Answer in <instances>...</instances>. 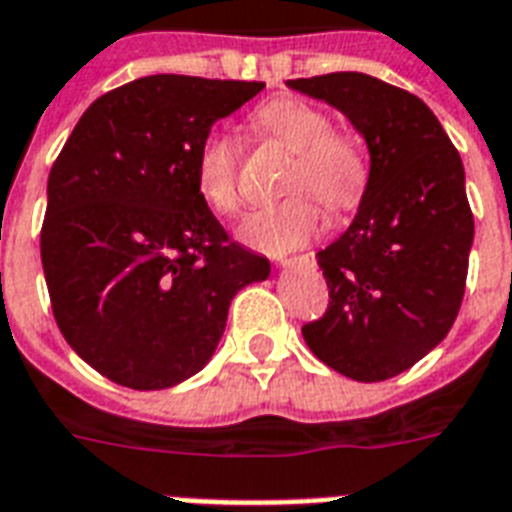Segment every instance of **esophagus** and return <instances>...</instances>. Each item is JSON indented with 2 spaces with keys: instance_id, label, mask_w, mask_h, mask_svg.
<instances>
[{
  "instance_id": "34e87169",
  "label": "esophagus",
  "mask_w": 512,
  "mask_h": 512,
  "mask_svg": "<svg viewBox=\"0 0 512 512\" xmlns=\"http://www.w3.org/2000/svg\"><path fill=\"white\" fill-rule=\"evenodd\" d=\"M308 257H311V255H300V257H281V260H279V265H292V263H297V260H308Z\"/></svg>"
}]
</instances>
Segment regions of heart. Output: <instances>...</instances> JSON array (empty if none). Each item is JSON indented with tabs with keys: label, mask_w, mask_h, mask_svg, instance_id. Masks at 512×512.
<instances>
[{
	"label": "heart",
	"mask_w": 512,
	"mask_h": 512,
	"mask_svg": "<svg viewBox=\"0 0 512 512\" xmlns=\"http://www.w3.org/2000/svg\"><path fill=\"white\" fill-rule=\"evenodd\" d=\"M255 130L295 154L281 201L263 204L241 223V239L260 252L281 255L303 247L321 231V201L329 212H348L364 199L369 164L350 132L335 130L332 116L300 98H273L252 114ZM193 180L201 201L217 215L239 212V148L228 135H209L199 146Z\"/></svg>",
	"instance_id": "obj_1"
}]
</instances>
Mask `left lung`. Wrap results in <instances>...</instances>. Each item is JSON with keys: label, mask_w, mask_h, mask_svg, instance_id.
Listing matches in <instances>:
<instances>
[{"label": "left lung", "mask_w": 512, "mask_h": 512, "mask_svg": "<svg viewBox=\"0 0 512 512\" xmlns=\"http://www.w3.org/2000/svg\"><path fill=\"white\" fill-rule=\"evenodd\" d=\"M287 84L340 108L372 154L356 220L319 252L329 303L303 337L350 380H390L460 313L473 244L462 159L436 114L401 87L356 71Z\"/></svg>", "instance_id": "1"}]
</instances>
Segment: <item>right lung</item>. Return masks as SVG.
<instances>
[{
  "label": "right lung",
  "mask_w": 512,
  "mask_h": 512,
  "mask_svg": "<svg viewBox=\"0 0 512 512\" xmlns=\"http://www.w3.org/2000/svg\"><path fill=\"white\" fill-rule=\"evenodd\" d=\"M263 82L156 74L100 95L47 180L42 268L55 324L116 385L162 390L215 353L228 305L271 263L201 201L196 154Z\"/></svg>",
  "instance_id": "obj_1"
}]
</instances>
